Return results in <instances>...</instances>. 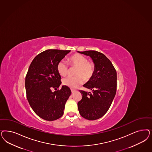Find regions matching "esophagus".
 Wrapping results in <instances>:
<instances>
[{
    "label": "esophagus",
    "instance_id": "34e87169",
    "mask_svg": "<svg viewBox=\"0 0 152 152\" xmlns=\"http://www.w3.org/2000/svg\"><path fill=\"white\" fill-rule=\"evenodd\" d=\"M75 91H76V90H75V89H71V91H72V93H74V92H75Z\"/></svg>",
    "mask_w": 152,
    "mask_h": 152
}]
</instances>
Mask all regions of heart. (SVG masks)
Masks as SVG:
<instances>
[{"label": "heart", "mask_w": 152, "mask_h": 152, "mask_svg": "<svg viewBox=\"0 0 152 152\" xmlns=\"http://www.w3.org/2000/svg\"><path fill=\"white\" fill-rule=\"evenodd\" d=\"M69 65L71 68H76L74 77H67L62 79V83L70 88H76L83 83L84 79L88 81L92 78L95 72V65L93 62L88 61L83 55L74 54L68 60ZM69 66L64 60L60 61L57 65V70L59 74L64 76L68 73Z\"/></svg>", "instance_id": "obj_1"}]
</instances>
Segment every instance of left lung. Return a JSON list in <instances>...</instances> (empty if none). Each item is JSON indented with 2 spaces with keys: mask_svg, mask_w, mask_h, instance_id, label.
Segmentation results:
<instances>
[{
  "mask_svg": "<svg viewBox=\"0 0 152 152\" xmlns=\"http://www.w3.org/2000/svg\"><path fill=\"white\" fill-rule=\"evenodd\" d=\"M79 53L89 56L95 65L93 77L84 87L92 93L80 90L82 99L78 102L79 112L83 118L94 120L107 112L116 93L117 73L111 61L104 54L94 50Z\"/></svg>",
  "mask_w": 152,
  "mask_h": 152,
  "instance_id": "1",
  "label": "left lung"
}]
</instances>
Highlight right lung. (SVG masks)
<instances>
[{"label": "right lung", "instance_id": "1", "mask_svg": "<svg viewBox=\"0 0 152 152\" xmlns=\"http://www.w3.org/2000/svg\"><path fill=\"white\" fill-rule=\"evenodd\" d=\"M70 50L49 49L38 54L29 65L25 88L29 105L39 118L54 121L61 118L71 91L63 86L57 65ZM54 88L56 91L53 93Z\"/></svg>", "mask_w": 152, "mask_h": 152}]
</instances>
